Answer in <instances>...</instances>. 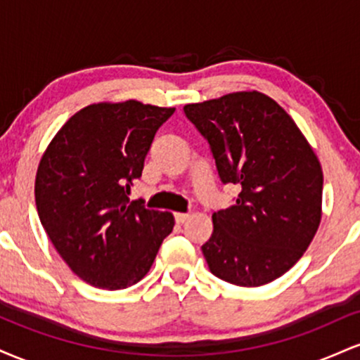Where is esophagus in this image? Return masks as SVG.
Segmentation results:
<instances>
[{"label":"esophagus","instance_id":"esophagus-1","mask_svg":"<svg viewBox=\"0 0 360 360\" xmlns=\"http://www.w3.org/2000/svg\"><path fill=\"white\" fill-rule=\"evenodd\" d=\"M188 218H189L188 213H176L174 214V220H176L177 225H183V223L188 220Z\"/></svg>","mask_w":360,"mask_h":360}]
</instances>
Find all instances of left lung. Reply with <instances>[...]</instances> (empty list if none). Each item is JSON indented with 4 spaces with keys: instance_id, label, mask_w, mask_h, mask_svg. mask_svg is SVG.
Wrapping results in <instances>:
<instances>
[{
    "instance_id": "1",
    "label": "left lung",
    "mask_w": 360,
    "mask_h": 360,
    "mask_svg": "<svg viewBox=\"0 0 360 360\" xmlns=\"http://www.w3.org/2000/svg\"><path fill=\"white\" fill-rule=\"evenodd\" d=\"M223 184L240 188L235 205L213 213L201 247L212 274L255 288L298 262L321 218L323 174L315 152L274 100L257 91L186 105Z\"/></svg>"
}]
</instances>
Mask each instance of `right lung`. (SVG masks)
Listing matches in <instances>:
<instances>
[{
	"instance_id": "1",
	"label": "right lung",
	"mask_w": 360,
	"mask_h": 360,
	"mask_svg": "<svg viewBox=\"0 0 360 360\" xmlns=\"http://www.w3.org/2000/svg\"><path fill=\"white\" fill-rule=\"evenodd\" d=\"M172 113L134 100L86 106L40 160V221L65 264L91 286L115 291L139 283L172 232L171 213L128 198L157 130Z\"/></svg>"
}]
</instances>
